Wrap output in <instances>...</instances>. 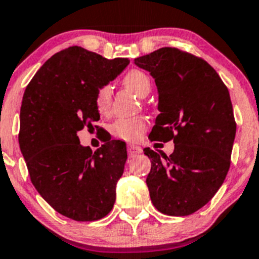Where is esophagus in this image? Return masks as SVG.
<instances>
[{"label": "esophagus", "instance_id": "esophagus-1", "mask_svg": "<svg viewBox=\"0 0 259 259\" xmlns=\"http://www.w3.org/2000/svg\"><path fill=\"white\" fill-rule=\"evenodd\" d=\"M140 153H142V148L138 144H130L127 147V154H129V157H135V155L140 154Z\"/></svg>", "mask_w": 259, "mask_h": 259}]
</instances>
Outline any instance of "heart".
<instances>
[{
  "instance_id": "b5f03b06",
  "label": "heart",
  "mask_w": 259,
  "mask_h": 259,
  "mask_svg": "<svg viewBox=\"0 0 259 259\" xmlns=\"http://www.w3.org/2000/svg\"><path fill=\"white\" fill-rule=\"evenodd\" d=\"M122 83L127 90L134 92L139 97L147 96L152 87L149 77L139 69H132L127 72L124 76ZM110 102H111V90L109 86L101 87L96 95L97 110L101 112L107 111ZM145 130H147V120L144 117L120 119L114 122L111 127L112 134L116 135L120 139L127 140V142H135V140L140 139Z\"/></svg>"
}]
</instances>
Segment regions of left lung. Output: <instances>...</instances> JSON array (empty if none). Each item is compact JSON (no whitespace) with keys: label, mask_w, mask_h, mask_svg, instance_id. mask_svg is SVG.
Masks as SVG:
<instances>
[{"label":"left lung","mask_w":259,"mask_h":259,"mask_svg":"<svg viewBox=\"0 0 259 259\" xmlns=\"http://www.w3.org/2000/svg\"><path fill=\"white\" fill-rule=\"evenodd\" d=\"M134 63L157 86L160 114L150 139L175 143L169 157L144 148L150 200L163 214L186 217L212 199L229 170L237 132L229 91L209 63L176 48Z\"/></svg>","instance_id":"obj_1"}]
</instances>
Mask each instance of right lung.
<instances>
[{
  "instance_id": "obj_1",
  "label": "right lung",
  "mask_w": 259,
  "mask_h": 259,
  "mask_svg": "<svg viewBox=\"0 0 259 259\" xmlns=\"http://www.w3.org/2000/svg\"><path fill=\"white\" fill-rule=\"evenodd\" d=\"M130 63L69 47L40 67L25 90L19 144L40 196L59 214L94 222L111 211L124 173L126 144L110 140L92 152L78 132L100 120L96 95Z\"/></svg>"
}]
</instances>
